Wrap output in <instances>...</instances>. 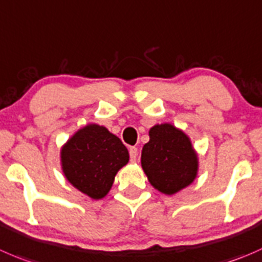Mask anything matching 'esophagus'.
<instances>
[{
	"label": "esophagus",
	"mask_w": 262,
	"mask_h": 262,
	"mask_svg": "<svg viewBox=\"0 0 262 262\" xmlns=\"http://www.w3.org/2000/svg\"><path fill=\"white\" fill-rule=\"evenodd\" d=\"M129 156H130L132 162H136L137 156H138V149H137V147H130L129 148Z\"/></svg>",
	"instance_id": "34e87169"
}]
</instances>
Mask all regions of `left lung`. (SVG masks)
Returning <instances> with one entry per match:
<instances>
[{
  "label": "left lung",
  "instance_id": "8db88e82",
  "mask_svg": "<svg viewBox=\"0 0 262 262\" xmlns=\"http://www.w3.org/2000/svg\"><path fill=\"white\" fill-rule=\"evenodd\" d=\"M142 167L149 183L165 194H174L194 180L199 160L189 138L171 124L149 129L143 146Z\"/></svg>",
  "mask_w": 262,
  "mask_h": 262
}]
</instances>
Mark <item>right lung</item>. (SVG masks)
Returning a JSON list of instances; mask_svg holds the SVG:
<instances>
[{"label": "right lung", "instance_id": "right-lung-1", "mask_svg": "<svg viewBox=\"0 0 262 262\" xmlns=\"http://www.w3.org/2000/svg\"><path fill=\"white\" fill-rule=\"evenodd\" d=\"M128 161L129 152L123 142L97 124L78 130L61 149L67 179L93 200L107 194L116 172Z\"/></svg>", "mask_w": 262, "mask_h": 262}]
</instances>
